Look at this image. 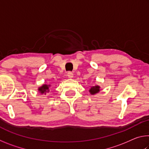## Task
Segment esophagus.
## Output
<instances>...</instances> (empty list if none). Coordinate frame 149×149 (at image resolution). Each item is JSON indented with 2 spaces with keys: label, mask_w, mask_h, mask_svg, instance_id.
<instances>
[{
  "label": "esophagus",
  "mask_w": 149,
  "mask_h": 149,
  "mask_svg": "<svg viewBox=\"0 0 149 149\" xmlns=\"http://www.w3.org/2000/svg\"><path fill=\"white\" fill-rule=\"evenodd\" d=\"M68 77L70 79H72V78L74 77V74H73V73L71 72H68Z\"/></svg>",
  "instance_id": "1"
}]
</instances>
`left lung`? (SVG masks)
<instances>
[{"label":"left lung","mask_w":149,"mask_h":149,"mask_svg":"<svg viewBox=\"0 0 149 149\" xmlns=\"http://www.w3.org/2000/svg\"><path fill=\"white\" fill-rule=\"evenodd\" d=\"M89 91L91 95H95L96 94H97V93H99L100 91V87L98 85H94V86H92L90 88Z\"/></svg>","instance_id":"1"}]
</instances>
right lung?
<instances>
[{"label": "right lung", "instance_id": "right-lung-1", "mask_svg": "<svg viewBox=\"0 0 149 149\" xmlns=\"http://www.w3.org/2000/svg\"><path fill=\"white\" fill-rule=\"evenodd\" d=\"M50 87H51L50 84H43L41 87H38V91L42 95H46L47 93L49 92Z\"/></svg>", "mask_w": 149, "mask_h": 149}]
</instances>
